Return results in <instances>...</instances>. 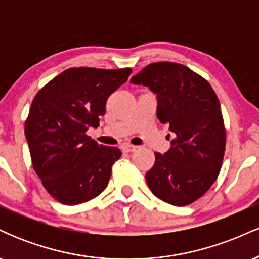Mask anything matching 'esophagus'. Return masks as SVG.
<instances>
[{
    "mask_svg": "<svg viewBox=\"0 0 259 259\" xmlns=\"http://www.w3.org/2000/svg\"><path fill=\"white\" fill-rule=\"evenodd\" d=\"M136 146H134V145H130V144H123L121 145V150H123V152H134V151H136Z\"/></svg>",
    "mask_w": 259,
    "mask_h": 259,
    "instance_id": "1",
    "label": "esophagus"
}]
</instances>
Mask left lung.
Wrapping results in <instances>:
<instances>
[{
	"instance_id": "1",
	"label": "left lung",
	"mask_w": 259,
	"mask_h": 259,
	"mask_svg": "<svg viewBox=\"0 0 259 259\" xmlns=\"http://www.w3.org/2000/svg\"><path fill=\"white\" fill-rule=\"evenodd\" d=\"M130 81L157 95V118L174 133L168 152H154L148 187L173 206L194 203L217 180L224 158L227 133L214 90L190 68L171 62L148 64Z\"/></svg>"
}]
</instances>
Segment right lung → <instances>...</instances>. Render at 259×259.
Instances as JSON below:
<instances>
[{
  "mask_svg": "<svg viewBox=\"0 0 259 259\" xmlns=\"http://www.w3.org/2000/svg\"><path fill=\"white\" fill-rule=\"evenodd\" d=\"M132 72V68H69L32 100L25 120L31 163L56 201L84 203L108 185L120 150L99 145L86 132L100 125L107 100Z\"/></svg>",
  "mask_w": 259,
  "mask_h": 259,
  "instance_id": "1",
  "label": "right lung"
}]
</instances>
